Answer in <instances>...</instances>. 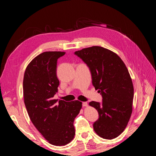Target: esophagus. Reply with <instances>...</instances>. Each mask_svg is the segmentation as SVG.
<instances>
[{
    "mask_svg": "<svg viewBox=\"0 0 156 156\" xmlns=\"http://www.w3.org/2000/svg\"><path fill=\"white\" fill-rule=\"evenodd\" d=\"M88 103L87 102H83V107H87Z\"/></svg>",
    "mask_w": 156,
    "mask_h": 156,
    "instance_id": "1",
    "label": "esophagus"
}]
</instances>
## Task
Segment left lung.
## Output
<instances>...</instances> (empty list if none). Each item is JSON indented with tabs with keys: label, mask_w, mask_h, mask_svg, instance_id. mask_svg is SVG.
I'll return each mask as SVG.
<instances>
[{
	"label": "left lung",
	"mask_w": 156,
	"mask_h": 156,
	"mask_svg": "<svg viewBox=\"0 0 156 156\" xmlns=\"http://www.w3.org/2000/svg\"><path fill=\"white\" fill-rule=\"evenodd\" d=\"M75 55L87 64L93 86L103 98L102 103H89L99 113L94 129L100 137L115 139L126 129L133 111L134 89L128 69L119 55L100 46L84 48Z\"/></svg>",
	"instance_id": "obj_1"
}]
</instances>
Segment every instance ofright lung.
Returning a JSON list of instances; mask_svg holds the SVG:
<instances>
[{"instance_id": "obj_1", "label": "right lung", "mask_w": 156, "mask_h": 156, "mask_svg": "<svg viewBox=\"0 0 156 156\" xmlns=\"http://www.w3.org/2000/svg\"><path fill=\"white\" fill-rule=\"evenodd\" d=\"M65 53L46 51L37 55L27 66L23 78V97L30 120L55 146H64L73 139V122L82 108V102L78 100L54 99L59 85L57 60Z\"/></svg>"}]
</instances>
